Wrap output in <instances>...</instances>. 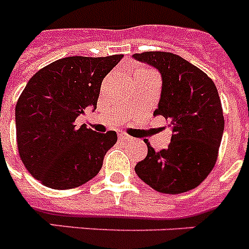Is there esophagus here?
Instances as JSON below:
<instances>
[{
    "mask_svg": "<svg viewBox=\"0 0 249 249\" xmlns=\"http://www.w3.org/2000/svg\"><path fill=\"white\" fill-rule=\"evenodd\" d=\"M119 138L121 139V141H125V142H131V141H134V138H131V137H129L128 134H119Z\"/></svg>",
    "mask_w": 249,
    "mask_h": 249,
    "instance_id": "obj_1",
    "label": "esophagus"
}]
</instances>
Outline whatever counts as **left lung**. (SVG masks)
I'll use <instances>...</instances> for the list:
<instances>
[{
    "mask_svg": "<svg viewBox=\"0 0 249 249\" xmlns=\"http://www.w3.org/2000/svg\"><path fill=\"white\" fill-rule=\"evenodd\" d=\"M161 72L162 88L153 115L169 121L173 135L166 149L148 153L135 173L155 191L179 195L198 187L217 160L224 133L221 101L215 83L201 69L171 52L133 54Z\"/></svg>",
    "mask_w": 249,
    "mask_h": 249,
    "instance_id": "obj_1",
    "label": "left lung"
}]
</instances>
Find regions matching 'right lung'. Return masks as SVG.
Here are the masks:
<instances>
[{
    "instance_id": "right-lung-1",
    "label": "right lung",
    "mask_w": 249,
    "mask_h": 249,
    "mask_svg": "<svg viewBox=\"0 0 249 249\" xmlns=\"http://www.w3.org/2000/svg\"><path fill=\"white\" fill-rule=\"evenodd\" d=\"M121 58H60L29 79L15 107L16 141L24 166L43 185L76 188L101 170L118 135L78 128L75 120L86 107L96 110L102 80Z\"/></svg>"
}]
</instances>
